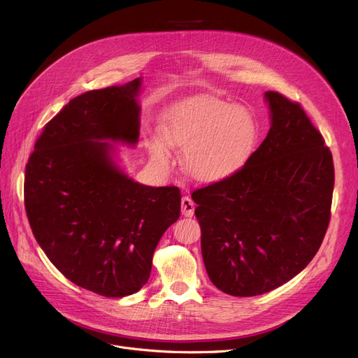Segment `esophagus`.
Returning a JSON list of instances; mask_svg holds the SVG:
<instances>
[{
    "instance_id": "1",
    "label": "esophagus",
    "mask_w": 358,
    "mask_h": 358,
    "mask_svg": "<svg viewBox=\"0 0 358 358\" xmlns=\"http://www.w3.org/2000/svg\"><path fill=\"white\" fill-rule=\"evenodd\" d=\"M194 208H196V204L189 196H184L181 199V212L185 217H192L194 215Z\"/></svg>"
}]
</instances>
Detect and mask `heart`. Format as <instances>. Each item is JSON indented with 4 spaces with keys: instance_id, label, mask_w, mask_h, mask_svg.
Listing matches in <instances>:
<instances>
[{
    "instance_id": "heart-1",
    "label": "heart",
    "mask_w": 358,
    "mask_h": 358,
    "mask_svg": "<svg viewBox=\"0 0 358 358\" xmlns=\"http://www.w3.org/2000/svg\"><path fill=\"white\" fill-rule=\"evenodd\" d=\"M164 135L184 149V166L193 178L217 181L234 174L247 161L257 139L251 113L217 99H196L169 111ZM150 157L168 164V143L162 136L146 142Z\"/></svg>"
}]
</instances>
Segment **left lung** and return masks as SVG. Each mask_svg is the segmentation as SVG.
I'll return each instance as SVG.
<instances>
[{"label": "left lung", "instance_id": "obj_1", "mask_svg": "<svg viewBox=\"0 0 358 358\" xmlns=\"http://www.w3.org/2000/svg\"><path fill=\"white\" fill-rule=\"evenodd\" d=\"M267 138L234 174L192 193L201 255L223 293L271 292L316 255L331 220L334 161L299 103L267 91Z\"/></svg>", "mask_w": 358, "mask_h": 358}]
</instances>
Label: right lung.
<instances>
[{
    "label": "right lung",
    "instance_id": "1",
    "mask_svg": "<svg viewBox=\"0 0 358 358\" xmlns=\"http://www.w3.org/2000/svg\"><path fill=\"white\" fill-rule=\"evenodd\" d=\"M139 87L136 78L72 99L45 124L26 165L37 243L73 285L104 297L146 285L158 242L181 210L178 187L130 180L101 142H138Z\"/></svg>",
    "mask_w": 358,
    "mask_h": 358
}]
</instances>
